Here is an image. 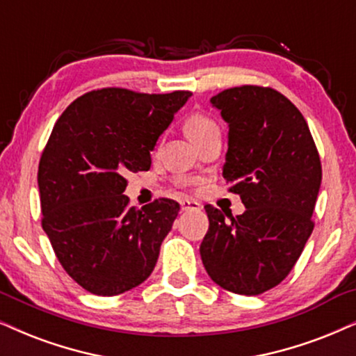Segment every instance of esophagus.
I'll list each match as a JSON object with an SVG mask.
<instances>
[{
  "mask_svg": "<svg viewBox=\"0 0 356 356\" xmlns=\"http://www.w3.org/2000/svg\"><path fill=\"white\" fill-rule=\"evenodd\" d=\"M179 206H181V211H197L200 209V202L193 201V200H181L179 201Z\"/></svg>",
  "mask_w": 356,
  "mask_h": 356,
  "instance_id": "1",
  "label": "esophagus"
}]
</instances>
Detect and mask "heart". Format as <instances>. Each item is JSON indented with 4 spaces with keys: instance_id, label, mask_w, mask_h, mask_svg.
Instances as JSON below:
<instances>
[{
    "instance_id": "obj_1",
    "label": "heart",
    "mask_w": 356,
    "mask_h": 356,
    "mask_svg": "<svg viewBox=\"0 0 356 356\" xmlns=\"http://www.w3.org/2000/svg\"><path fill=\"white\" fill-rule=\"evenodd\" d=\"M184 131H186L188 137L197 145L202 138L207 137L212 132L219 131V129L218 124L212 121L209 116H206V114L191 113L186 119H184Z\"/></svg>"
}]
</instances>
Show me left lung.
<instances>
[{"instance_id": "obj_1", "label": "left lung", "mask_w": 356, "mask_h": 356, "mask_svg": "<svg viewBox=\"0 0 356 356\" xmlns=\"http://www.w3.org/2000/svg\"><path fill=\"white\" fill-rule=\"evenodd\" d=\"M211 103L229 124L222 175L247 209L227 220L204 206L202 265L220 288L257 296L289 275L312 234L321 156L306 119L273 88H229Z\"/></svg>"}]
</instances>
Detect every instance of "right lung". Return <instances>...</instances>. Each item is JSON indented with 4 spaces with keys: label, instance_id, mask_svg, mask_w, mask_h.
<instances>
[{
    "label": "right lung",
    "instance_id": "add662e5",
    "mask_svg": "<svg viewBox=\"0 0 356 356\" xmlns=\"http://www.w3.org/2000/svg\"><path fill=\"white\" fill-rule=\"evenodd\" d=\"M191 91L137 93L101 88L57 119L39 161L42 229L60 265L83 289L116 296L155 268L179 204L159 197L137 209L122 195Z\"/></svg>",
    "mask_w": 356,
    "mask_h": 356
}]
</instances>
